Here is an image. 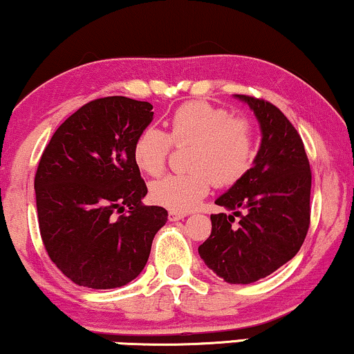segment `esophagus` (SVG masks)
Returning a JSON list of instances; mask_svg holds the SVG:
<instances>
[{
  "label": "esophagus",
  "instance_id": "obj_1",
  "mask_svg": "<svg viewBox=\"0 0 354 354\" xmlns=\"http://www.w3.org/2000/svg\"><path fill=\"white\" fill-rule=\"evenodd\" d=\"M185 216H187L185 212H176V210H170V212H169V220H170V221L182 220V218H185Z\"/></svg>",
  "mask_w": 354,
  "mask_h": 354
}]
</instances>
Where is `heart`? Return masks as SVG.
<instances>
[{"mask_svg": "<svg viewBox=\"0 0 354 354\" xmlns=\"http://www.w3.org/2000/svg\"><path fill=\"white\" fill-rule=\"evenodd\" d=\"M172 146L184 149L190 172L174 174L151 185V198L170 210H190L213 185H233L254 160V129L248 118L207 102H187L172 113L169 133L147 126L134 141V162L157 177L167 167Z\"/></svg>", "mask_w": 354, "mask_h": 354, "instance_id": "heart-1", "label": "heart"}]
</instances>
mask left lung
<instances>
[{
    "label": "left lung",
    "mask_w": 354,
    "mask_h": 354,
    "mask_svg": "<svg viewBox=\"0 0 354 354\" xmlns=\"http://www.w3.org/2000/svg\"><path fill=\"white\" fill-rule=\"evenodd\" d=\"M263 131L254 165L216 205L233 215H212V234L198 254L230 283L268 277L297 254L310 226L312 170L297 129L272 103L238 95ZM239 220L236 221V218Z\"/></svg>",
    "instance_id": "left-lung-1"
}]
</instances>
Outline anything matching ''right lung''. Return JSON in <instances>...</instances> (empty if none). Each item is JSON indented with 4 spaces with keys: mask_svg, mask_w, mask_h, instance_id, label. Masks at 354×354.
<instances>
[{
    "mask_svg": "<svg viewBox=\"0 0 354 354\" xmlns=\"http://www.w3.org/2000/svg\"><path fill=\"white\" fill-rule=\"evenodd\" d=\"M147 102L93 100L57 128L39 160V231L50 261L78 286L115 289L136 279L167 210L141 200L138 134L152 121Z\"/></svg>",
    "mask_w": 354,
    "mask_h": 354,
    "instance_id": "obj_1",
    "label": "right lung"
}]
</instances>
